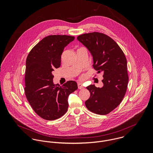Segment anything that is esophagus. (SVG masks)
<instances>
[{"label":"esophagus","mask_w":153,"mask_h":153,"mask_svg":"<svg viewBox=\"0 0 153 153\" xmlns=\"http://www.w3.org/2000/svg\"><path fill=\"white\" fill-rule=\"evenodd\" d=\"M78 88L79 89H83L84 88V86L82 85V84H81V83H78Z\"/></svg>","instance_id":"esophagus-1"}]
</instances>
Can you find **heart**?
I'll return each mask as SVG.
<instances>
[{
  "instance_id": "b5f03b06",
  "label": "heart",
  "mask_w": 153,
  "mask_h": 153,
  "mask_svg": "<svg viewBox=\"0 0 153 153\" xmlns=\"http://www.w3.org/2000/svg\"><path fill=\"white\" fill-rule=\"evenodd\" d=\"M84 77H85V76H82V79H84Z\"/></svg>"
}]
</instances>
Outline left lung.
Segmentation results:
<instances>
[{"label":"left lung","instance_id":"1","mask_svg":"<svg viewBox=\"0 0 153 153\" xmlns=\"http://www.w3.org/2000/svg\"><path fill=\"white\" fill-rule=\"evenodd\" d=\"M77 39L92 56L93 66L97 73L103 74L102 87L95 85L87 87L90 97L85 106L94 113L107 114L120 105L127 91L128 76L126 56L118 45L104 33H85Z\"/></svg>","mask_w":153,"mask_h":153}]
</instances>
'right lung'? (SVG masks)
Here are the masks:
<instances>
[{"label": "right lung", "mask_w": 153, "mask_h": 153, "mask_svg": "<svg viewBox=\"0 0 153 153\" xmlns=\"http://www.w3.org/2000/svg\"><path fill=\"white\" fill-rule=\"evenodd\" d=\"M74 36L49 35L36 44L26 61L25 92L34 111L46 120H56L68 110V98L78 89L69 81L63 85L53 82L52 72L61 65V55Z\"/></svg>", "instance_id": "right-lung-1"}]
</instances>
